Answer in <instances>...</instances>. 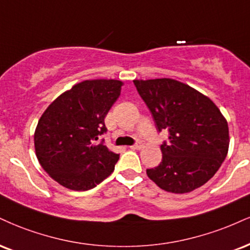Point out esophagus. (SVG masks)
<instances>
[{
	"label": "esophagus",
	"instance_id": "esophagus-1",
	"mask_svg": "<svg viewBox=\"0 0 250 250\" xmlns=\"http://www.w3.org/2000/svg\"><path fill=\"white\" fill-rule=\"evenodd\" d=\"M143 146V143H142V141H137L136 143L134 144V146H130V149H135V150H138V149H141Z\"/></svg>",
	"mask_w": 250,
	"mask_h": 250
}]
</instances>
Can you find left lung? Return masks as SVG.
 I'll use <instances>...</instances> for the list:
<instances>
[{"label":"left lung","instance_id":"left-lung-1","mask_svg":"<svg viewBox=\"0 0 250 250\" xmlns=\"http://www.w3.org/2000/svg\"><path fill=\"white\" fill-rule=\"evenodd\" d=\"M158 131H169L162 162L146 174L162 190L188 193L214 176L226 158L229 134L214 102L180 81L134 80Z\"/></svg>","mask_w":250,"mask_h":250}]
</instances>
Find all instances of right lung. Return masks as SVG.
Listing matches in <instances>:
<instances>
[{
    "label": "right lung",
    "instance_id": "1",
    "mask_svg": "<svg viewBox=\"0 0 250 250\" xmlns=\"http://www.w3.org/2000/svg\"><path fill=\"white\" fill-rule=\"evenodd\" d=\"M122 81L85 80L59 95L35 131L39 164L64 188L87 191L114 171L120 155L99 141L104 117L121 94Z\"/></svg>",
    "mask_w": 250,
    "mask_h": 250
}]
</instances>
